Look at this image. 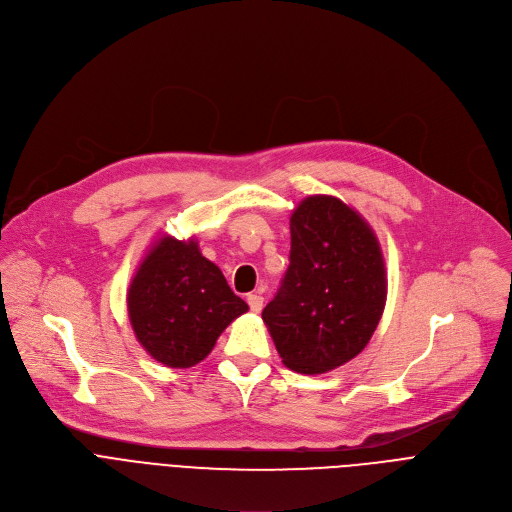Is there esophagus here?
Wrapping results in <instances>:
<instances>
[{
  "label": "esophagus",
  "mask_w": 512,
  "mask_h": 512,
  "mask_svg": "<svg viewBox=\"0 0 512 512\" xmlns=\"http://www.w3.org/2000/svg\"><path fill=\"white\" fill-rule=\"evenodd\" d=\"M247 304H249L251 312H261V308H263V296H259V294H249V296H247Z\"/></svg>",
  "instance_id": "34e87169"
}]
</instances>
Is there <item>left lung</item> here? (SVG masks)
<instances>
[{
    "mask_svg": "<svg viewBox=\"0 0 512 512\" xmlns=\"http://www.w3.org/2000/svg\"><path fill=\"white\" fill-rule=\"evenodd\" d=\"M289 267L261 318L285 367L320 375L369 344L387 302L379 239L340 198H304L289 218Z\"/></svg>",
    "mask_w": 512,
    "mask_h": 512,
    "instance_id": "obj_1",
    "label": "left lung"
}]
</instances>
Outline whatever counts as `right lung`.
<instances>
[{"label":"right lung","mask_w":512,"mask_h":512,"mask_svg":"<svg viewBox=\"0 0 512 512\" xmlns=\"http://www.w3.org/2000/svg\"><path fill=\"white\" fill-rule=\"evenodd\" d=\"M247 310L223 271L200 253L196 239L160 237L127 289L135 338L170 369L204 360L216 338Z\"/></svg>","instance_id":"obj_1"}]
</instances>
